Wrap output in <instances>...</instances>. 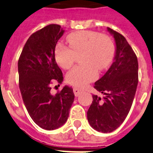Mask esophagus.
I'll use <instances>...</instances> for the list:
<instances>
[{
	"label": "esophagus",
	"instance_id": "1",
	"mask_svg": "<svg viewBox=\"0 0 153 153\" xmlns=\"http://www.w3.org/2000/svg\"><path fill=\"white\" fill-rule=\"evenodd\" d=\"M81 92H82V90L80 89V88H73V93H74L75 97H78V96L80 95Z\"/></svg>",
	"mask_w": 153,
	"mask_h": 153
}]
</instances>
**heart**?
Returning a JSON list of instances; mask_svg holds the SVG:
<instances>
[{
	"instance_id": "b5f03b06",
	"label": "heart",
	"mask_w": 153,
	"mask_h": 153,
	"mask_svg": "<svg viewBox=\"0 0 153 153\" xmlns=\"http://www.w3.org/2000/svg\"><path fill=\"white\" fill-rule=\"evenodd\" d=\"M69 47L58 44L55 48L56 63L64 69L73 67L80 56L81 65L73 68L66 76L70 85L83 87L95 80L97 70L101 72L110 65L115 53L114 43L109 36L94 31H79L67 36Z\"/></svg>"
}]
</instances>
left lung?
I'll use <instances>...</instances> for the list:
<instances>
[{"label": "left lung", "mask_w": 153, "mask_h": 153, "mask_svg": "<svg viewBox=\"0 0 153 153\" xmlns=\"http://www.w3.org/2000/svg\"><path fill=\"white\" fill-rule=\"evenodd\" d=\"M114 37V61L94 88L104 94L93 95L87 112L89 125L98 132H111L124 122L134 100L138 84V61L132 47L124 36L108 28Z\"/></svg>", "instance_id": "left-lung-1"}]
</instances>
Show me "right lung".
Wrapping results in <instances>:
<instances>
[{"label":"right lung","mask_w":153,"mask_h":153,"mask_svg":"<svg viewBox=\"0 0 153 153\" xmlns=\"http://www.w3.org/2000/svg\"><path fill=\"white\" fill-rule=\"evenodd\" d=\"M65 30L59 25H48L29 36L18 60L19 88L24 104L36 125L54 130L67 121L74 100L73 88L65 86L51 94L53 82L63 81L55 59V48Z\"/></svg>","instance_id":"add662e5"}]
</instances>
